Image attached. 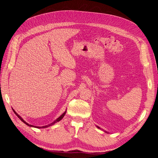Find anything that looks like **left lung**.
<instances>
[{"label":"left lung","mask_w":158,"mask_h":158,"mask_svg":"<svg viewBox=\"0 0 158 158\" xmlns=\"http://www.w3.org/2000/svg\"><path fill=\"white\" fill-rule=\"evenodd\" d=\"M96 127H98V129H100V127H98V126H96ZM105 132H106V131H105Z\"/></svg>","instance_id":"obj_1"}]
</instances>
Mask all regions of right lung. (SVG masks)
Here are the masks:
<instances>
[{
	"instance_id": "right-lung-1",
	"label": "right lung",
	"mask_w": 158,
	"mask_h": 158,
	"mask_svg": "<svg viewBox=\"0 0 158 158\" xmlns=\"http://www.w3.org/2000/svg\"><path fill=\"white\" fill-rule=\"evenodd\" d=\"M13 109V111L14 112V113L17 116H18V118L21 120V121L22 122H24L26 125H28V126H29V127H35V128H38V129H43V128H47V127H50V126H51V125H54L55 123H56V122H58L59 121H60V120L64 118V116H65V113H66V110L64 112V113L60 116V117H58L56 120H55V121H54L53 122H52V123H50V124H49V125H45V126H42V127H37V126H34V125H29V123H27V122H26L25 121H24V120L23 119H22V118H21V116H19L17 113V112H15V110L13 109Z\"/></svg>"
}]
</instances>
